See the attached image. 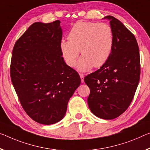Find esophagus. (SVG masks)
<instances>
[{"instance_id": "1", "label": "esophagus", "mask_w": 150, "mask_h": 150, "mask_svg": "<svg viewBox=\"0 0 150 150\" xmlns=\"http://www.w3.org/2000/svg\"><path fill=\"white\" fill-rule=\"evenodd\" d=\"M80 79H81V82H82V83H83V82H84V74H83L80 73Z\"/></svg>"}]
</instances>
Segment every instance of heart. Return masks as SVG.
<instances>
[{"label":"heart","mask_w":150,"mask_h":150,"mask_svg":"<svg viewBox=\"0 0 150 150\" xmlns=\"http://www.w3.org/2000/svg\"><path fill=\"white\" fill-rule=\"evenodd\" d=\"M68 38L60 42L62 55L67 65L73 67L80 52L82 56L77 65L80 71L104 65L114 44L113 31L105 23L78 21L70 30Z\"/></svg>","instance_id":"1"}]
</instances>
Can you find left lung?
<instances>
[{"label":"left lung","mask_w":150,"mask_h":150,"mask_svg":"<svg viewBox=\"0 0 150 150\" xmlns=\"http://www.w3.org/2000/svg\"><path fill=\"white\" fill-rule=\"evenodd\" d=\"M114 44L104 65L84 78L90 88L88 105L95 116L113 119L123 114L134 97L140 78L139 47L135 36L112 16Z\"/></svg>","instance_id":"left-lung-1"}]
</instances>
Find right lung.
<instances>
[{"label":"right lung","instance_id":"add662e5","mask_svg":"<svg viewBox=\"0 0 150 150\" xmlns=\"http://www.w3.org/2000/svg\"><path fill=\"white\" fill-rule=\"evenodd\" d=\"M59 23H34L16 41L11 57V78L21 105L43 125L64 118L69 99L81 82L62 57Z\"/></svg>","mask_w":150,"mask_h":150}]
</instances>
